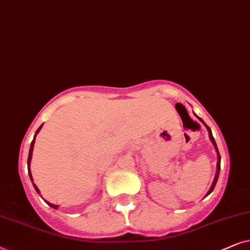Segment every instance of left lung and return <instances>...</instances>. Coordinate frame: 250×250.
<instances>
[{
    "label": "left lung",
    "instance_id": "left-lung-1",
    "mask_svg": "<svg viewBox=\"0 0 250 250\" xmlns=\"http://www.w3.org/2000/svg\"><path fill=\"white\" fill-rule=\"evenodd\" d=\"M195 115V114H194ZM197 116V118L200 120V121L204 123V125H206V128L208 129V132H209V138H210V141H211V143H212V145H214V147H215V149H216V152H217V158H218V161H217V170H216V175H215V178H214V182H212V184H211V188H210V189H209L208 191V193H207V195H209L210 194V193L214 191V188H215V186H216V183H217V179H218V176H219V170H221V155H219V152H218V148H217V145H216V142H215V139H214V137H212V134H211V130H210V128L208 127L207 125H206V123L204 122V120L202 119H200L199 118L198 115H195ZM207 195H206V197H207Z\"/></svg>",
    "mask_w": 250,
    "mask_h": 250
}]
</instances>
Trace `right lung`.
<instances>
[{
  "instance_id": "right-lung-1",
  "label": "right lung",
  "mask_w": 250,
  "mask_h": 250,
  "mask_svg": "<svg viewBox=\"0 0 250 250\" xmlns=\"http://www.w3.org/2000/svg\"><path fill=\"white\" fill-rule=\"evenodd\" d=\"M42 125H41V127H40L38 130H36V132H35V135H34V138H33V141H32V144H31V148H29V153H28V160H27V168H28V174H29V177H31V179H32V182H33V178H32V174H31V169H29V166H31V160H32V154H33V148H34V143H35V138H36V134H39V131L41 130V128H42ZM34 185V188H35V191L38 192V193H40V191H39V188H38V186H36L35 184H33ZM46 204H48L50 207L51 208H53V209H57L58 208V206L57 205H52V204H50V202H48V201H45Z\"/></svg>"
}]
</instances>
